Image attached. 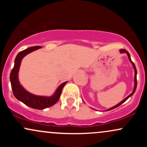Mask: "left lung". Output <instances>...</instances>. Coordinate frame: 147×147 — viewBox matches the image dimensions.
<instances>
[{
	"label": "left lung",
	"instance_id": "left-lung-1",
	"mask_svg": "<svg viewBox=\"0 0 147 147\" xmlns=\"http://www.w3.org/2000/svg\"><path fill=\"white\" fill-rule=\"evenodd\" d=\"M119 52H120V53H122V54H123V53H126V55H127L128 57H129V61H130V62H131V64H132V65H133V68H134V72H135V77H134V88H133V92H131V93L130 94V95H129V96H127V97H126L125 99H123V100L122 101V102H120L119 103H118V104H117V105H115V106H113V107H111V108H110V109H107V110H105V111H108L113 110V109H115V108H117V107H118V106H120L121 104H122L123 103H124V102H126V101L127 100V99H129L130 97H131V96H132V95H133V93H134L135 91H136V87H137V70H136V65H135V64L133 63V62L132 61H131V56H130L129 53V52H128V51H126V50H119ZM83 102H84V101H83ZM94 110H95V109H94Z\"/></svg>",
	"mask_w": 147,
	"mask_h": 147
}]
</instances>
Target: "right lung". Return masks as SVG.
I'll return each mask as SVG.
<instances>
[{"instance_id":"obj_1","label":"right lung","mask_w":147,"mask_h":147,"mask_svg":"<svg viewBox=\"0 0 147 147\" xmlns=\"http://www.w3.org/2000/svg\"><path fill=\"white\" fill-rule=\"evenodd\" d=\"M41 46H34L30 47L23 51L20 52L16 56L14 60V66L10 73V82H11V89H12L13 94L14 97L18 99V101H21L25 105L29 106L30 108H32L34 109L38 110H42L46 108L50 107L56 104L57 101L59 99L61 93L64 86L67 84L68 82H63L57 88L55 93L51 96H39L34 95L30 93L28 90L21 86L18 80V72H19L20 65H21V61L23 57L26 56L30 52L41 48Z\"/></svg>"}]
</instances>
